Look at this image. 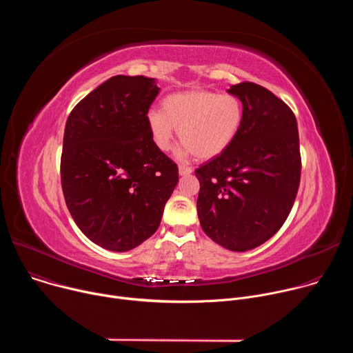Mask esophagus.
Instances as JSON below:
<instances>
[{"mask_svg": "<svg viewBox=\"0 0 353 353\" xmlns=\"http://www.w3.org/2000/svg\"><path fill=\"white\" fill-rule=\"evenodd\" d=\"M192 173V169L191 168H187V166H179V174L180 176H188Z\"/></svg>", "mask_w": 353, "mask_h": 353, "instance_id": "34e87169", "label": "esophagus"}]
</instances>
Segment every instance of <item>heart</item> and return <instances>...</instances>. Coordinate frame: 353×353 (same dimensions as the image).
Masks as SVG:
<instances>
[{
  "label": "heart",
  "mask_w": 353,
  "mask_h": 353,
  "mask_svg": "<svg viewBox=\"0 0 353 353\" xmlns=\"http://www.w3.org/2000/svg\"><path fill=\"white\" fill-rule=\"evenodd\" d=\"M244 123V108L234 94H219L211 90H183L166 96L162 110L146 114V125L158 149H170L179 128L184 143L181 155H195L211 161L233 145Z\"/></svg>",
  "instance_id": "b5f03b06"
}]
</instances>
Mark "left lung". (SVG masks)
<instances>
[{
	"label": "left lung",
	"instance_id": "left-lung-1",
	"mask_svg": "<svg viewBox=\"0 0 353 353\" xmlns=\"http://www.w3.org/2000/svg\"><path fill=\"white\" fill-rule=\"evenodd\" d=\"M244 123L233 145L195 170L196 212L208 237L230 251L253 250L286 221L300 181L299 132L293 112L268 89L241 82Z\"/></svg>",
	"mask_w": 353,
	"mask_h": 353
}]
</instances>
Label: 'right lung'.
I'll list each match as a JSON object with an SVG mask.
<instances>
[{"label":"right lung","mask_w":353,"mask_h":353,"mask_svg":"<svg viewBox=\"0 0 353 353\" xmlns=\"http://www.w3.org/2000/svg\"><path fill=\"white\" fill-rule=\"evenodd\" d=\"M161 88L155 78L117 75L85 96L68 116L61 184L68 211L94 244L132 250L161 225L179 169L146 125Z\"/></svg>","instance_id":"1"}]
</instances>
